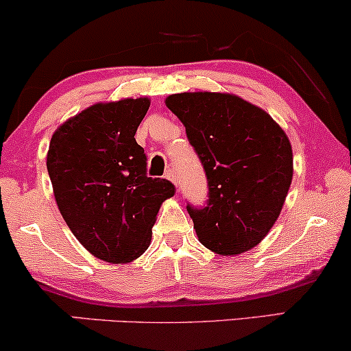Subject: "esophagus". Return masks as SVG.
I'll list each match as a JSON object with an SVG mask.
<instances>
[{
	"mask_svg": "<svg viewBox=\"0 0 351 351\" xmlns=\"http://www.w3.org/2000/svg\"><path fill=\"white\" fill-rule=\"evenodd\" d=\"M166 179L171 180V182L176 184V187L179 189V185H177V176H176V171L174 169H169V171L166 172Z\"/></svg>",
	"mask_w": 351,
	"mask_h": 351,
	"instance_id": "esophagus-1",
	"label": "esophagus"
}]
</instances>
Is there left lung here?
Masks as SVG:
<instances>
[{"mask_svg":"<svg viewBox=\"0 0 351 351\" xmlns=\"http://www.w3.org/2000/svg\"><path fill=\"white\" fill-rule=\"evenodd\" d=\"M166 106L184 123L208 180L206 205H187L198 241L221 255L255 247L291 185L287 133L265 110L232 94H172Z\"/></svg>","mask_w":351,"mask_h":351,"instance_id":"left-lung-1","label":"left lung"}]
</instances>
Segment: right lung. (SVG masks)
<instances>
[{
	"instance_id": "add662e5",
	"label": "right lung",
	"mask_w": 351,
	"mask_h": 351,
	"mask_svg": "<svg viewBox=\"0 0 351 351\" xmlns=\"http://www.w3.org/2000/svg\"><path fill=\"white\" fill-rule=\"evenodd\" d=\"M149 99L94 104L56 128L47 154L60 213L101 261L132 262L149 247L151 228L174 184L146 174L135 133Z\"/></svg>"
}]
</instances>
